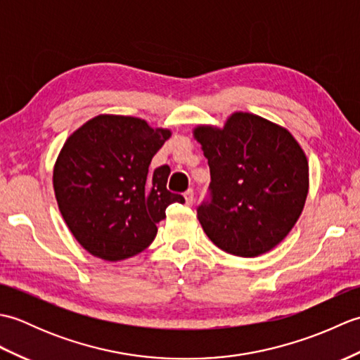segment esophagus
<instances>
[{
  "mask_svg": "<svg viewBox=\"0 0 360 360\" xmlns=\"http://www.w3.org/2000/svg\"><path fill=\"white\" fill-rule=\"evenodd\" d=\"M184 198H186V204H187V205H193V202H195L193 190H187V192L184 193Z\"/></svg>",
  "mask_w": 360,
  "mask_h": 360,
  "instance_id": "obj_1",
  "label": "esophagus"
}]
</instances>
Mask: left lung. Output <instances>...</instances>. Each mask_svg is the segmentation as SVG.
<instances>
[{"mask_svg":"<svg viewBox=\"0 0 360 360\" xmlns=\"http://www.w3.org/2000/svg\"><path fill=\"white\" fill-rule=\"evenodd\" d=\"M210 167L212 200L198 207L205 235L221 250L254 258L292 231L309 190V167L289 129L236 111L224 127L198 125Z\"/></svg>","mask_w":360,"mask_h":360,"instance_id":"8db88e82","label":"left lung"}]
</instances>
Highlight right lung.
I'll use <instances>...</instances> for the list:
<instances>
[{"label":"right lung","instance_id":"1","mask_svg":"<svg viewBox=\"0 0 360 360\" xmlns=\"http://www.w3.org/2000/svg\"><path fill=\"white\" fill-rule=\"evenodd\" d=\"M172 129L147 120L98 114L68 137L53 165L60 213L74 238L91 255L120 262L147 249L181 195L167 190L170 167L148 174L153 156Z\"/></svg>","mask_w":360,"mask_h":360}]
</instances>
